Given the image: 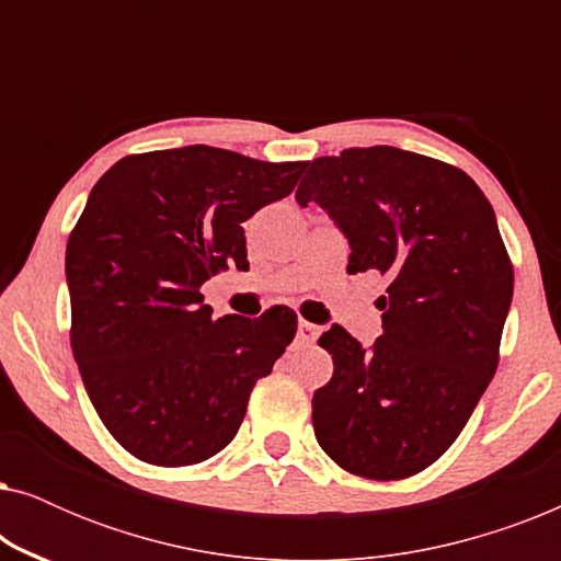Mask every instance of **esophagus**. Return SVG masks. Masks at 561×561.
<instances>
[{"label":"esophagus","mask_w":561,"mask_h":561,"mask_svg":"<svg viewBox=\"0 0 561 561\" xmlns=\"http://www.w3.org/2000/svg\"><path fill=\"white\" fill-rule=\"evenodd\" d=\"M317 336H319L317 324H309V321H298V342L311 344V342H317Z\"/></svg>","instance_id":"obj_1"}]
</instances>
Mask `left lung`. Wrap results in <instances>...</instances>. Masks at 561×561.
<instances>
[{"mask_svg":"<svg viewBox=\"0 0 561 561\" xmlns=\"http://www.w3.org/2000/svg\"><path fill=\"white\" fill-rule=\"evenodd\" d=\"M296 202L347 237V273L388 280L373 347L340 324L321 334L334 375L311 401L317 442L359 478H411L455 444L495 375L513 265L493 206L459 168L390 145L311 160Z\"/></svg>","mask_w":561,"mask_h":561,"instance_id":"left-lung-1","label":"left lung"}]
</instances>
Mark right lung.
<instances>
[{"mask_svg":"<svg viewBox=\"0 0 561 561\" xmlns=\"http://www.w3.org/2000/svg\"><path fill=\"white\" fill-rule=\"evenodd\" d=\"M306 163L188 145L114 163L66 248L71 347L99 419L158 467L204 462L240 428L296 313L214 319L202 286L248 271L242 221L296 188Z\"/></svg>","mask_w":561,"mask_h":561,"instance_id":"obj_1","label":"right lung"}]
</instances>
